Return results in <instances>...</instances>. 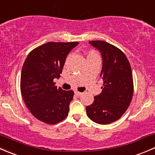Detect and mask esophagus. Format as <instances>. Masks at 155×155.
Wrapping results in <instances>:
<instances>
[{"mask_svg": "<svg viewBox=\"0 0 155 155\" xmlns=\"http://www.w3.org/2000/svg\"><path fill=\"white\" fill-rule=\"evenodd\" d=\"M74 94H75L76 95H77V96H81V95H82V92H78V91H75V92H74Z\"/></svg>", "mask_w": 155, "mask_h": 155, "instance_id": "34e87169", "label": "esophagus"}]
</instances>
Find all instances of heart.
Returning a JSON list of instances; mask_svg holds the SVG:
<instances>
[{
	"mask_svg": "<svg viewBox=\"0 0 155 155\" xmlns=\"http://www.w3.org/2000/svg\"><path fill=\"white\" fill-rule=\"evenodd\" d=\"M95 56H98L95 51H90L88 54V57H95Z\"/></svg>",
	"mask_w": 155,
	"mask_h": 155,
	"instance_id": "1",
	"label": "heart"
}]
</instances>
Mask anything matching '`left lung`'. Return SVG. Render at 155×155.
<instances>
[{"label":"left lung","instance_id":"left-lung-1","mask_svg":"<svg viewBox=\"0 0 155 155\" xmlns=\"http://www.w3.org/2000/svg\"><path fill=\"white\" fill-rule=\"evenodd\" d=\"M102 56V92L86 107L88 117L94 122L107 125L122 117L130 105L134 93L133 75L125 54L104 41H90Z\"/></svg>","mask_w":155,"mask_h":155}]
</instances>
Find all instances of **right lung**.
<instances>
[{
    "label": "right lung",
    "instance_id": "obj_1",
    "mask_svg": "<svg viewBox=\"0 0 155 155\" xmlns=\"http://www.w3.org/2000/svg\"><path fill=\"white\" fill-rule=\"evenodd\" d=\"M78 42L42 45L30 52L21 74V92L34 117L54 125L66 119L74 92L57 88L54 79L62 73L67 55Z\"/></svg>",
    "mask_w": 155,
    "mask_h": 155
}]
</instances>
